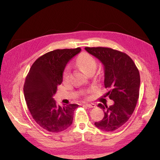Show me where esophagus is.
I'll return each instance as SVG.
<instances>
[{
  "label": "esophagus",
  "instance_id": "obj_1",
  "mask_svg": "<svg viewBox=\"0 0 160 160\" xmlns=\"http://www.w3.org/2000/svg\"><path fill=\"white\" fill-rule=\"evenodd\" d=\"M85 105L88 108H94L96 107V105L94 104H88V103H87V104H85Z\"/></svg>",
  "mask_w": 160,
  "mask_h": 160
}]
</instances>
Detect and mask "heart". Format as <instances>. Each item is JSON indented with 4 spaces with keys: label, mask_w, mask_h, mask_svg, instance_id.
<instances>
[{
    "label": "heart",
    "mask_w": 160,
    "mask_h": 160,
    "mask_svg": "<svg viewBox=\"0 0 160 160\" xmlns=\"http://www.w3.org/2000/svg\"><path fill=\"white\" fill-rule=\"evenodd\" d=\"M78 64L80 67L81 69H82L86 73H89L91 71H93L97 68V63L96 59L88 53H82L78 58ZM70 73V68L68 66L65 68L63 72V79L66 81L68 80Z\"/></svg>",
    "instance_id": "obj_1"
}]
</instances>
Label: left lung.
Returning <instances> with one entry per match:
<instances>
[{"mask_svg": "<svg viewBox=\"0 0 160 160\" xmlns=\"http://www.w3.org/2000/svg\"><path fill=\"white\" fill-rule=\"evenodd\" d=\"M104 66V86L107 93L114 102L112 106L99 104L104 116L94 123L102 131H116L128 121L139 98L140 78L138 69L126 53L107 47H85Z\"/></svg>", "mask_w": 160, "mask_h": 160, "instance_id": "left-lung-1", "label": "left lung"}]
</instances>
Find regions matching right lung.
I'll return each mask as SVG.
<instances>
[{
  "mask_svg": "<svg viewBox=\"0 0 160 160\" xmlns=\"http://www.w3.org/2000/svg\"><path fill=\"white\" fill-rule=\"evenodd\" d=\"M81 51L64 48L49 51L32 64L24 85V95L29 112L36 123L46 131L61 132L71 126L78 104L60 107L53 96L63 81L66 64Z\"/></svg>",
  "mask_w": 160,
  "mask_h": 160,
  "instance_id": "1",
  "label": "right lung"
}]
</instances>
